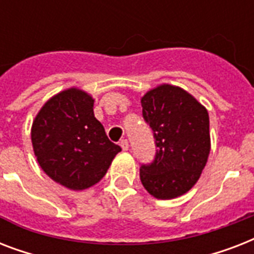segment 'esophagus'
I'll list each match as a JSON object with an SVG mask.
<instances>
[{
  "label": "esophagus",
  "mask_w": 254,
  "mask_h": 254,
  "mask_svg": "<svg viewBox=\"0 0 254 254\" xmlns=\"http://www.w3.org/2000/svg\"><path fill=\"white\" fill-rule=\"evenodd\" d=\"M120 146H121V149H123L124 151H127V149H129V142H127V139H121V141H120Z\"/></svg>",
  "instance_id": "obj_1"
}]
</instances>
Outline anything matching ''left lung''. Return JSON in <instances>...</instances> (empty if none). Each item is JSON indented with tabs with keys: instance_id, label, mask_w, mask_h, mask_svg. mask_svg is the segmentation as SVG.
I'll list each match as a JSON object with an SVG mask.
<instances>
[{
	"instance_id": "left-lung-1",
	"label": "left lung",
	"mask_w": 254,
	"mask_h": 254,
	"mask_svg": "<svg viewBox=\"0 0 254 254\" xmlns=\"http://www.w3.org/2000/svg\"><path fill=\"white\" fill-rule=\"evenodd\" d=\"M142 117L154 135L155 155L142 163L139 178L157 199H173L191 190L208 159V112L182 88L163 84L141 99Z\"/></svg>"
}]
</instances>
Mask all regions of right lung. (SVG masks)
Segmentation results:
<instances>
[{"instance_id":"add662e5","label":"right lung","mask_w":254,"mask_h":254,"mask_svg":"<svg viewBox=\"0 0 254 254\" xmlns=\"http://www.w3.org/2000/svg\"><path fill=\"white\" fill-rule=\"evenodd\" d=\"M38 163L67 189L84 190L107 174L121 147L108 138L93 115V99L71 88L43 105L31 127Z\"/></svg>"}]
</instances>
